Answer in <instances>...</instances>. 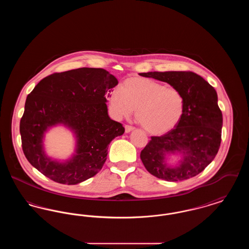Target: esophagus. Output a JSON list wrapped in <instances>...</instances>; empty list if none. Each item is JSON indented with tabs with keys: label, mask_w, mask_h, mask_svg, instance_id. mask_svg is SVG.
<instances>
[{
	"label": "esophagus",
	"mask_w": 249,
	"mask_h": 249,
	"mask_svg": "<svg viewBox=\"0 0 249 249\" xmlns=\"http://www.w3.org/2000/svg\"><path fill=\"white\" fill-rule=\"evenodd\" d=\"M134 130V127H132V126H130V125H126V126H125V131H126L127 133H129L131 130Z\"/></svg>",
	"instance_id": "1"
}]
</instances>
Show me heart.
Here are the masks:
<instances>
[{
    "label": "heart",
    "instance_id": "b5f03b06",
    "mask_svg": "<svg viewBox=\"0 0 249 249\" xmlns=\"http://www.w3.org/2000/svg\"><path fill=\"white\" fill-rule=\"evenodd\" d=\"M109 103L118 118H129L136 110L137 122L155 135L173 130L185 110V99L178 89L143 77L126 79L120 89L112 91Z\"/></svg>",
    "mask_w": 249,
    "mask_h": 249
}]
</instances>
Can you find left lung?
Returning <instances> with one entry per match:
<instances>
[{"mask_svg":"<svg viewBox=\"0 0 249 249\" xmlns=\"http://www.w3.org/2000/svg\"><path fill=\"white\" fill-rule=\"evenodd\" d=\"M166 82L185 99V110L175 129L161 136H152L141 151L145 169L166 181H182L199 175L217 154L221 142L222 113L213 87L192 71H148L139 73ZM181 154L175 166L167 156Z\"/></svg>","mask_w":249,"mask_h":249,"instance_id":"obj_1","label":"left lung"}]
</instances>
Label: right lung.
I'll return each mask as SVG.
<instances>
[{
  "label": "right lung",
  "mask_w": 249,
  "mask_h": 249,
  "mask_svg": "<svg viewBox=\"0 0 249 249\" xmlns=\"http://www.w3.org/2000/svg\"><path fill=\"white\" fill-rule=\"evenodd\" d=\"M118 84L102 68L55 72L42 79L28 95L19 124L29 162L60 184L76 185L94 177L107 160L108 144L125 131L108 116L107 98ZM57 124L70 128L76 138L75 153L63 162L48 157L43 146L44 133Z\"/></svg>",
  "instance_id": "1"
}]
</instances>
